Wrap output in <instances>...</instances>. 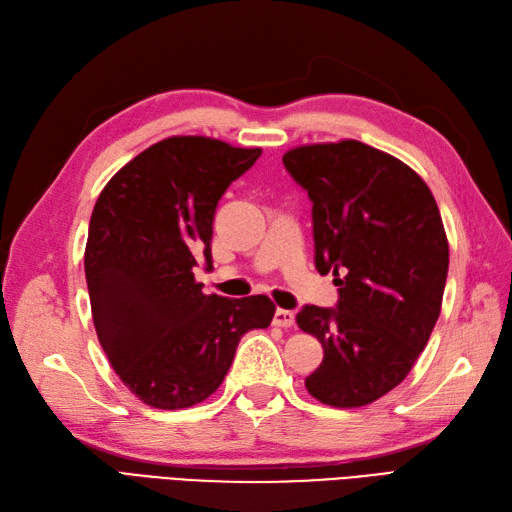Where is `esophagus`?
<instances>
[{
    "label": "esophagus",
    "mask_w": 512,
    "mask_h": 512,
    "mask_svg": "<svg viewBox=\"0 0 512 512\" xmlns=\"http://www.w3.org/2000/svg\"><path fill=\"white\" fill-rule=\"evenodd\" d=\"M273 324L275 327H282V329H288L294 324V312H290V309H275V318H273Z\"/></svg>",
    "instance_id": "34e87169"
}]
</instances>
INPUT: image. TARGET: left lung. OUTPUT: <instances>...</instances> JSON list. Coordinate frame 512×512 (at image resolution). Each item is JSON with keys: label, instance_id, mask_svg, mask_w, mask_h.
Wrapping results in <instances>:
<instances>
[{"label": "left lung", "instance_id": "1", "mask_svg": "<svg viewBox=\"0 0 512 512\" xmlns=\"http://www.w3.org/2000/svg\"><path fill=\"white\" fill-rule=\"evenodd\" d=\"M284 166L314 203L316 267L339 286L337 309L297 314L324 348L305 389L361 408L410 374L436 327L448 273L440 209L408 164L354 138L288 149Z\"/></svg>", "mask_w": 512, "mask_h": 512}]
</instances>
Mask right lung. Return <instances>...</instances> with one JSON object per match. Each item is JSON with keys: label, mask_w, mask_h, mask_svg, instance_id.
Here are the masks:
<instances>
[{"label": "right lung", "mask_w": 512, "mask_h": 512, "mask_svg": "<svg viewBox=\"0 0 512 512\" xmlns=\"http://www.w3.org/2000/svg\"><path fill=\"white\" fill-rule=\"evenodd\" d=\"M262 149L168 136L119 168L89 220L85 277L100 346L143 404L181 410L218 391L241 337L267 329V294L228 299L194 280L211 267L213 213Z\"/></svg>", "instance_id": "1"}]
</instances>
